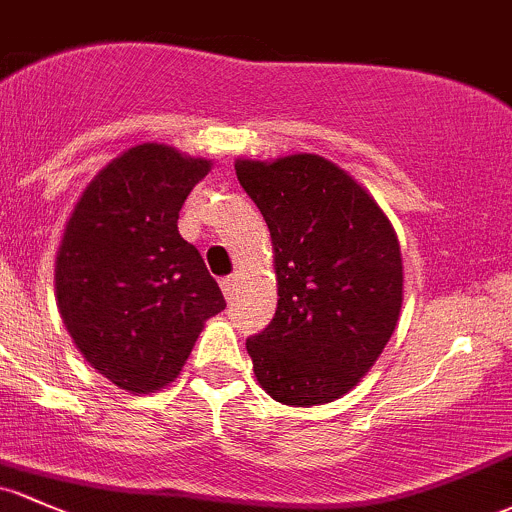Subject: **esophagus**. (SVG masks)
Wrapping results in <instances>:
<instances>
[{
  "label": "esophagus",
  "mask_w": 512,
  "mask_h": 512,
  "mask_svg": "<svg viewBox=\"0 0 512 512\" xmlns=\"http://www.w3.org/2000/svg\"><path fill=\"white\" fill-rule=\"evenodd\" d=\"M219 283H222V290H224V295H227V300H232L236 285H239V276H227V278L219 280Z\"/></svg>",
  "instance_id": "1"
}]
</instances>
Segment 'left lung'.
Segmentation results:
<instances>
[{
  "instance_id": "obj_1",
  "label": "left lung",
  "mask_w": 512,
  "mask_h": 512,
  "mask_svg": "<svg viewBox=\"0 0 512 512\" xmlns=\"http://www.w3.org/2000/svg\"><path fill=\"white\" fill-rule=\"evenodd\" d=\"M236 178L268 224L278 307L246 339L256 381L295 408L349 393L386 349L403 307L393 224L346 170L315 153L236 158Z\"/></svg>"
}]
</instances>
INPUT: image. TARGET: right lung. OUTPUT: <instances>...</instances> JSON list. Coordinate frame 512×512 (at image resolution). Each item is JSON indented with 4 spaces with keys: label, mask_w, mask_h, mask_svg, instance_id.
<instances>
[{
    "label": "right lung",
    "mask_w": 512,
    "mask_h": 512,
    "mask_svg": "<svg viewBox=\"0 0 512 512\" xmlns=\"http://www.w3.org/2000/svg\"><path fill=\"white\" fill-rule=\"evenodd\" d=\"M212 170L166 144H139L82 190L56 254V300L85 361L126 393L178 378L210 317L227 307L200 251L178 232Z\"/></svg>",
    "instance_id": "right-lung-1"
}]
</instances>
